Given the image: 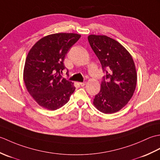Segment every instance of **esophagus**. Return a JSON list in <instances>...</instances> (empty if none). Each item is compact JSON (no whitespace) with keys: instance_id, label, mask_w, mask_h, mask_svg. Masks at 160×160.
<instances>
[{"instance_id":"obj_1","label":"esophagus","mask_w":160,"mask_h":160,"mask_svg":"<svg viewBox=\"0 0 160 160\" xmlns=\"http://www.w3.org/2000/svg\"><path fill=\"white\" fill-rule=\"evenodd\" d=\"M86 82H79V84H80V85L81 86V87H84V85H85V84H86Z\"/></svg>"}]
</instances>
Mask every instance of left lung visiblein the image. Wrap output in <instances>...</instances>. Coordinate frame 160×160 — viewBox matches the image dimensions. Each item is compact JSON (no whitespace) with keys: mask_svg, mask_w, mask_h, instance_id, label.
<instances>
[{"mask_svg":"<svg viewBox=\"0 0 160 160\" xmlns=\"http://www.w3.org/2000/svg\"><path fill=\"white\" fill-rule=\"evenodd\" d=\"M88 40L104 72L94 106L104 113H113L125 107L136 87L137 73L132 58L116 40L107 36L89 35Z\"/></svg>","mask_w":160,"mask_h":160,"instance_id":"8db88e82","label":"left lung"}]
</instances>
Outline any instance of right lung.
<instances>
[{"instance_id":"1","label":"right lung","mask_w":160,"mask_h":160,"mask_svg":"<svg viewBox=\"0 0 160 160\" xmlns=\"http://www.w3.org/2000/svg\"><path fill=\"white\" fill-rule=\"evenodd\" d=\"M80 36L73 33L48 35L40 39L28 54L24 82L34 100L46 109L54 111L64 106L76 89L60 73L65 69L63 62L67 52Z\"/></svg>"}]
</instances>
